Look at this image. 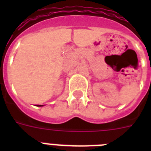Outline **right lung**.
<instances>
[{
	"label": "right lung",
	"instance_id": "1",
	"mask_svg": "<svg viewBox=\"0 0 151 151\" xmlns=\"http://www.w3.org/2000/svg\"><path fill=\"white\" fill-rule=\"evenodd\" d=\"M44 105H38V106H43Z\"/></svg>",
	"mask_w": 151,
	"mask_h": 151
}]
</instances>
